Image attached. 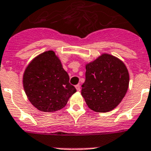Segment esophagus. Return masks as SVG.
<instances>
[{
	"mask_svg": "<svg viewBox=\"0 0 151 151\" xmlns=\"http://www.w3.org/2000/svg\"><path fill=\"white\" fill-rule=\"evenodd\" d=\"M76 88L77 91H80V85H79V84L76 85Z\"/></svg>",
	"mask_w": 151,
	"mask_h": 151,
	"instance_id": "1",
	"label": "esophagus"
}]
</instances>
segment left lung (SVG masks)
Returning <instances> with one entry per match:
<instances>
[{
  "mask_svg": "<svg viewBox=\"0 0 151 151\" xmlns=\"http://www.w3.org/2000/svg\"><path fill=\"white\" fill-rule=\"evenodd\" d=\"M129 74L121 60L102 54L86 66L81 94L86 105L98 113H106L122 101L128 91Z\"/></svg>",
  "mask_w": 151,
  "mask_h": 151,
  "instance_id": "1",
  "label": "left lung"
}]
</instances>
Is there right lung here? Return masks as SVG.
Listing matches in <instances>:
<instances>
[{
  "instance_id": "obj_1",
  "label": "right lung",
  "mask_w": 151,
  "mask_h": 151,
  "mask_svg": "<svg viewBox=\"0 0 151 151\" xmlns=\"http://www.w3.org/2000/svg\"><path fill=\"white\" fill-rule=\"evenodd\" d=\"M23 87L29 101L43 112L64 108L76 90L53 51L40 54L30 63L23 74Z\"/></svg>"
}]
</instances>
